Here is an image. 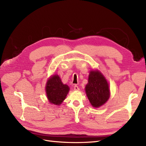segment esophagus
Returning <instances> with one entry per match:
<instances>
[{"mask_svg": "<svg viewBox=\"0 0 146 146\" xmlns=\"http://www.w3.org/2000/svg\"><path fill=\"white\" fill-rule=\"evenodd\" d=\"M74 90H76V91H78L79 90V88H78V86H77V85H75L74 86Z\"/></svg>", "mask_w": 146, "mask_h": 146, "instance_id": "obj_1", "label": "esophagus"}]
</instances>
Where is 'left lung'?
Segmentation results:
<instances>
[{"mask_svg": "<svg viewBox=\"0 0 146 146\" xmlns=\"http://www.w3.org/2000/svg\"><path fill=\"white\" fill-rule=\"evenodd\" d=\"M85 91L91 104L96 108L104 105L110 97L108 83L98 70L90 72Z\"/></svg>", "mask_w": 146, "mask_h": 146, "instance_id": "obj_1", "label": "left lung"}]
</instances>
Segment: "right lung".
Instances as JSON below:
<instances>
[{
    "label": "right lung",
    "mask_w": 146,
    "mask_h": 146,
    "mask_svg": "<svg viewBox=\"0 0 146 146\" xmlns=\"http://www.w3.org/2000/svg\"><path fill=\"white\" fill-rule=\"evenodd\" d=\"M46 91L50 104L59 105L66 98L69 88L68 85L63 84L59 76L55 75L48 80Z\"/></svg>",
    "instance_id": "obj_1"
}]
</instances>
